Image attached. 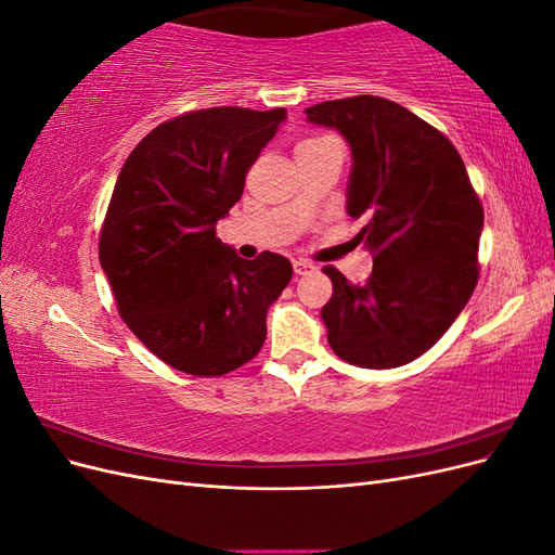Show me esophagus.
Listing matches in <instances>:
<instances>
[{
	"label": "esophagus",
	"mask_w": 555,
	"mask_h": 555,
	"mask_svg": "<svg viewBox=\"0 0 555 555\" xmlns=\"http://www.w3.org/2000/svg\"><path fill=\"white\" fill-rule=\"evenodd\" d=\"M314 271H317V266L310 263V261H306V259H296V261H294V273H296V275H310V273H314Z\"/></svg>",
	"instance_id": "obj_1"
}]
</instances>
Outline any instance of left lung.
I'll use <instances>...</instances> for the list:
<instances>
[{
  "mask_svg": "<svg viewBox=\"0 0 555 555\" xmlns=\"http://www.w3.org/2000/svg\"><path fill=\"white\" fill-rule=\"evenodd\" d=\"M306 115L349 143L345 210L367 215L357 241L373 255L363 284L322 268L333 282L322 308L328 345L373 371L405 365L442 338L475 292L481 204L456 147L400 104L361 94Z\"/></svg>",
  "mask_w": 555,
  "mask_h": 555,
  "instance_id": "obj_1",
  "label": "left lung"
}]
</instances>
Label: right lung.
Masks as SVG:
<instances>
[{"label":"right lung","instance_id":"add662e5","mask_svg":"<svg viewBox=\"0 0 555 555\" xmlns=\"http://www.w3.org/2000/svg\"><path fill=\"white\" fill-rule=\"evenodd\" d=\"M287 111L206 108L159 125L117 176L99 261L133 335L176 371L220 377L257 357L292 263L215 236Z\"/></svg>","mask_w":555,"mask_h":555}]
</instances>
